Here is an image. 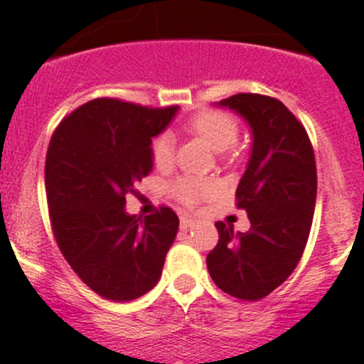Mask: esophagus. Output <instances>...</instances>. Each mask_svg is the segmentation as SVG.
I'll list each match as a JSON object with an SVG mask.
<instances>
[{
    "label": "esophagus",
    "instance_id": "1",
    "mask_svg": "<svg viewBox=\"0 0 364 364\" xmlns=\"http://www.w3.org/2000/svg\"><path fill=\"white\" fill-rule=\"evenodd\" d=\"M193 226V219H190V217H181V228L186 230V228H192Z\"/></svg>",
    "mask_w": 364,
    "mask_h": 364
}]
</instances>
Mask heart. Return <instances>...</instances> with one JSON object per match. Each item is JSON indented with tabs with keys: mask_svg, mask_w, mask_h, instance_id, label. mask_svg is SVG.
I'll use <instances>...</instances> for the list:
<instances>
[{
	"mask_svg": "<svg viewBox=\"0 0 364 364\" xmlns=\"http://www.w3.org/2000/svg\"><path fill=\"white\" fill-rule=\"evenodd\" d=\"M186 127L193 134L201 136L213 151H226L239 138V124L232 114L224 113V111H199L186 122ZM151 154L158 166L171 165L174 159V141H172L171 134L163 132V134L156 136L151 145ZM215 183L199 178H179L171 185V193L174 196V199L186 206L198 205L201 199L215 193Z\"/></svg>",
	"mask_w": 364,
	"mask_h": 364,
	"instance_id": "heart-1",
	"label": "heart"
}]
</instances>
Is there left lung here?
<instances>
[{
    "instance_id": "left-lung-1",
    "label": "left lung",
    "mask_w": 364,
    "mask_h": 364,
    "mask_svg": "<svg viewBox=\"0 0 364 364\" xmlns=\"http://www.w3.org/2000/svg\"><path fill=\"white\" fill-rule=\"evenodd\" d=\"M250 124L247 168L237 186V208L250 217L246 233L215 223L219 242L206 257L219 289L257 301L284 284L300 262L316 205V159L304 125L280 100L239 93L217 102Z\"/></svg>"
}]
</instances>
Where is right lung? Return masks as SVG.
Masks as SVG:
<instances>
[{
  "label": "right lung",
  "mask_w": 364,
  "mask_h": 364,
  "mask_svg": "<svg viewBox=\"0 0 364 364\" xmlns=\"http://www.w3.org/2000/svg\"><path fill=\"white\" fill-rule=\"evenodd\" d=\"M178 109L95 98L68 114L50 140L44 185L53 237L71 269L105 300H136L161 277L178 215L161 206L141 219L124 206L152 171V138Z\"/></svg>",
  "instance_id": "1"
}]
</instances>
